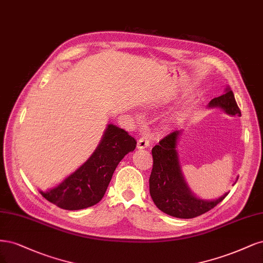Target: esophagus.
Returning a JSON list of instances; mask_svg holds the SVG:
<instances>
[{
    "mask_svg": "<svg viewBox=\"0 0 263 263\" xmlns=\"http://www.w3.org/2000/svg\"><path fill=\"white\" fill-rule=\"evenodd\" d=\"M137 146L139 149H144V148H147L149 146V141L146 138H140L138 141Z\"/></svg>",
    "mask_w": 263,
    "mask_h": 263,
    "instance_id": "esophagus-1",
    "label": "esophagus"
}]
</instances>
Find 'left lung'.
<instances>
[{
  "mask_svg": "<svg viewBox=\"0 0 263 263\" xmlns=\"http://www.w3.org/2000/svg\"><path fill=\"white\" fill-rule=\"evenodd\" d=\"M208 108L222 109L230 116H241L230 86H226L222 96L212 99ZM181 132L179 130L167 135L152 149L154 163L149 177V194L155 205L164 213L177 218H193L216 206L230 192H225L217 199L204 200L190 190L177 149Z\"/></svg>",
  "mask_w": 263,
  "mask_h": 263,
  "instance_id": "left-lung-1",
  "label": "left lung"
}]
</instances>
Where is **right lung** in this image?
<instances>
[{
	"label": "right lung",
	"mask_w": 263,
	"mask_h": 263,
	"mask_svg": "<svg viewBox=\"0 0 263 263\" xmlns=\"http://www.w3.org/2000/svg\"><path fill=\"white\" fill-rule=\"evenodd\" d=\"M135 146L137 141L128 132L108 123L98 146L86 162L54 188L39 192L63 210L75 211L95 205L103 199L118 164Z\"/></svg>",
	"instance_id": "add662e5"
}]
</instances>
